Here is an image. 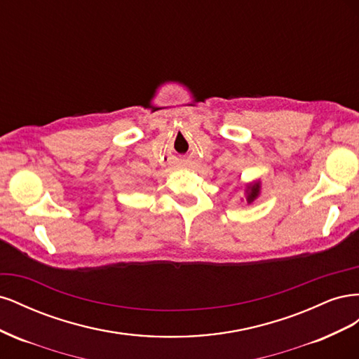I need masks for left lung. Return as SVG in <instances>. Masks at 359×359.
I'll use <instances>...</instances> for the list:
<instances>
[{"label": "left lung", "instance_id": "left-lung-1", "mask_svg": "<svg viewBox=\"0 0 359 359\" xmlns=\"http://www.w3.org/2000/svg\"><path fill=\"white\" fill-rule=\"evenodd\" d=\"M259 196V184H255V186H250L247 190V201L253 202Z\"/></svg>", "mask_w": 359, "mask_h": 359}]
</instances>
